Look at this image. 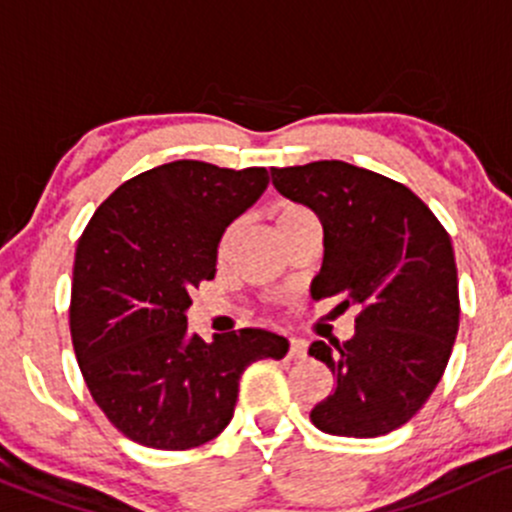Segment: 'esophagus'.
<instances>
[{
	"label": "esophagus",
	"mask_w": 512,
	"mask_h": 512,
	"mask_svg": "<svg viewBox=\"0 0 512 512\" xmlns=\"http://www.w3.org/2000/svg\"><path fill=\"white\" fill-rule=\"evenodd\" d=\"M308 355V345H305L303 340H295V337H291V342H288V357H305Z\"/></svg>",
	"instance_id": "esophagus-1"
}]
</instances>
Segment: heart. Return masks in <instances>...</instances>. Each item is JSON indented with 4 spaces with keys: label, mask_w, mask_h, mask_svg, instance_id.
Instances as JSON below:
<instances>
[{
    "label": "heart",
    "mask_w": 512,
    "mask_h": 512,
    "mask_svg": "<svg viewBox=\"0 0 512 512\" xmlns=\"http://www.w3.org/2000/svg\"><path fill=\"white\" fill-rule=\"evenodd\" d=\"M310 217H313V214H310L308 209L300 207V204H295V202H278L276 207H273V219H276L278 231L286 229V226L295 224V221H303V219H310ZM236 234H239V224H231L229 229H226L224 234H221V241H219V254L221 256H224L226 251L231 249V244H234Z\"/></svg>",
    "instance_id": "heart-1"
}]
</instances>
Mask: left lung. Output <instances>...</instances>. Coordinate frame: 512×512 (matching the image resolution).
<instances>
[{
    "mask_svg": "<svg viewBox=\"0 0 512 512\" xmlns=\"http://www.w3.org/2000/svg\"><path fill=\"white\" fill-rule=\"evenodd\" d=\"M271 179L323 224L313 298L360 305L350 340L310 345L335 377L310 421L333 436L389 434L424 407L451 357L461 308L449 234L412 189L347 162L273 167Z\"/></svg>",
    "mask_w": 512,
    "mask_h": 512,
    "instance_id": "obj_1",
    "label": "left lung"
}]
</instances>
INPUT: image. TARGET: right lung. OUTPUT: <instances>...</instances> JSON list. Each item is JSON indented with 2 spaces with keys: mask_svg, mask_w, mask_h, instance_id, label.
Returning a JSON list of instances; mask_svg holds the SVG:
<instances>
[{
  "mask_svg": "<svg viewBox=\"0 0 512 512\" xmlns=\"http://www.w3.org/2000/svg\"><path fill=\"white\" fill-rule=\"evenodd\" d=\"M266 187L263 167L177 160L120 184L78 239L73 350L91 397L130 441L207 444L234 416L246 367L288 352L286 337L261 328L212 342L187 328L189 293L217 273L221 234Z\"/></svg>",
  "mask_w": 512,
  "mask_h": 512,
  "instance_id": "add662e5",
  "label": "right lung"
}]
</instances>
